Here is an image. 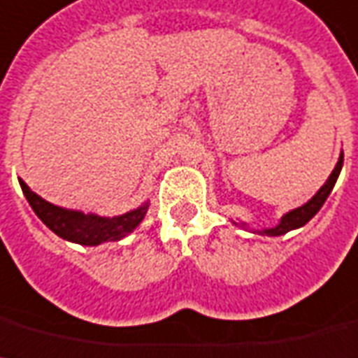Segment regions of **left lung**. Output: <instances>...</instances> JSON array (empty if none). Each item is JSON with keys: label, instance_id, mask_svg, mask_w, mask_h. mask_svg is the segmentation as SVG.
<instances>
[{"label": "left lung", "instance_id": "1", "mask_svg": "<svg viewBox=\"0 0 358 358\" xmlns=\"http://www.w3.org/2000/svg\"><path fill=\"white\" fill-rule=\"evenodd\" d=\"M342 164H344V155L340 153V159L338 162H336V166H334L333 173L329 176V179L325 181L324 187L316 192V196H314L310 201L305 203V205H301V207L294 208V210L285 214L281 218V222H279L275 227L262 229V231H259V234H266V236H281V234L288 233V231H292V229L303 227V225L307 224L308 220L313 218L314 214L322 208V205H324L325 199H327L329 194H331V190H333L334 182H336V179H338L340 176V170H342Z\"/></svg>", "mask_w": 358, "mask_h": 358}]
</instances>
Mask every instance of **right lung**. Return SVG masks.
Returning <instances> with one entry per match:
<instances>
[{
  "label": "right lung",
  "instance_id": "1",
  "mask_svg": "<svg viewBox=\"0 0 358 358\" xmlns=\"http://www.w3.org/2000/svg\"><path fill=\"white\" fill-rule=\"evenodd\" d=\"M20 187L24 190V196L27 197L34 214L57 236L81 245H99L103 242L122 240L138 227V224L144 220L145 213H148V207H150L148 203H144L138 208L122 214V216L101 218V216H96V214H85L81 210L57 207L53 203L42 199L38 194H34L22 179H20Z\"/></svg>",
  "mask_w": 358,
  "mask_h": 358
}]
</instances>
